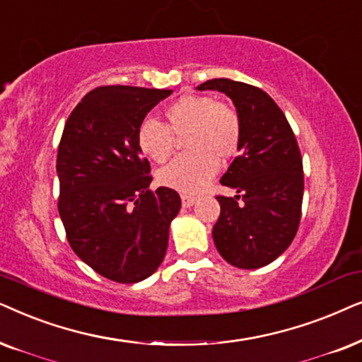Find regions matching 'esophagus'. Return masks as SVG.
Returning <instances> with one entry per match:
<instances>
[{
  "label": "esophagus",
  "instance_id": "esophagus-1",
  "mask_svg": "<svg viewBox=\"0 0 362 362\" xmlns=\"http://www.w3.org/2000/svg\"><path fill=\"white\" fill-rule=\"evenodd\" d=\"M195 202H197L195 197H192V195H182V205H184L185 209H190V206L194 205Z\"/></svg>",
  "mask_w": 362,
  "mask_h": 362
}]
</instances>
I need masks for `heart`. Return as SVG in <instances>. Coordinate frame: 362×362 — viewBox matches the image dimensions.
I'll return each instance as SVG.
<instances>
[{"label":"heart","instance_id":"heart-1","mask_svg":"<svg viewBox=\"0 0 362 362\" xmlns=\"http://www.w3.org/2000/svg\"><path fill=\"white\" fill-rule=\"evenodd\" d=\"M165 125L142 120L137 129L139 148L153 162L172 156L175 137L184 139L185 152L158 172V182L182 194H199L218 170V160H230L242 144V120L231 105L211 95H182L163 110Z\"/></svg>","mask_w":362,"mask_h":362}]
</instances>
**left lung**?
I'll list each match as a JSON object with an SVG mask.
<instances>
[{
	"instance_id": "8db88e82",
	"label": "left lung",
	"mask_w": 362,
	"mask_h": 362,
	"mask_svg": "<svg viewBox=\"0 0 362 362\" xmlns=\"http://www.w3.org/2000/svg\"><path fill=\"white\" fill-rule=\"evenodd\" d=\"M197 89L228 95L242 120L240 156L220 180L237 195L216 197L215 247L233 267L262 268L290 247L300 226L305 175L296 137L283 110L259 88L221 77Z\"/></svg>"
}]
</instances>
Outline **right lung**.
Segmentation results:
<instances>
[{"label":"right lung","mask_w":362,"mask_h":362,"mask_svg":"<svg viewBox=\"0 0 362 362\" xmlns=\"http://www.w3.org/2000/svg\"><path fill=\"white\" fill-rule=\"evenodd\" d=\"M168 89L103 86L88 93L66 120L57 148L59 210L71 248L95 273L137 283L160 267L175 190H148L151 163L137 144L148 110Z\"/></svg>","instance_id":"right-lung-1"}]
</instances>
